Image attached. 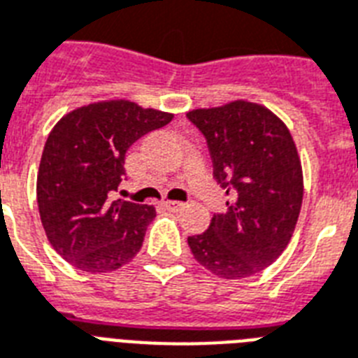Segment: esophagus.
Returning <instances> with one entry per match:
<instances>
[{
  "label": "esophagus",
  "mask_w": 358,
  "mask_h": 358,
  "mask_svg": "<svg viewBox=\"0 0 358 358\" xmlns=\"http://www.w3.org/2000/svg\"><path fill=\"white\" fill-rule=\"evenodd\" d=\"M164 207L168 210H171V213H176V210H179L182 207L181 201H164Z\"/></svg>",
  "instance_id": "34e87169"
}]
</instances>
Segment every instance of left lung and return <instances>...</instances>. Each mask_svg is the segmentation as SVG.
Instances as JSON below:
<instances>
[{
    "label": "left lung",
    "instance_id": "1",
    "mask_svg": "<svg viewBox=\"0 0 358 358\" xmlns=\"http://www.w3.org/2000/svg\"><path fill=\"white\" fill-rule=\"evenodd\" d=\"M203 134L228 210L188 237L199 265L220 278L259 273L285 250L303 205V168L289 130L271 110L235 101L187 113Z\"/></svg>",
    "mask_w": 358,
    "mask_h": 358
}]
</instances>
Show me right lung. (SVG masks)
Instances as JSON below:
<instances>
[{"label":"right lung","mask_w":358,"mask_h":358,"mask_svg":"<svg viewBox=\"0 0 358 358\" xmlns=\"http://www.w3.org/2000/svg\"><path fill=\"white\" fill-rule=\"evenodd\" d=\"M171 117L136 102L106 101L73 110L52 129L38 166L37 203L50 245L71 265L110 273L140 252L155 207L112 194L124 179L130 145Z\"/></svg>","instance_id":"right-lung-1"}]
</instances>
